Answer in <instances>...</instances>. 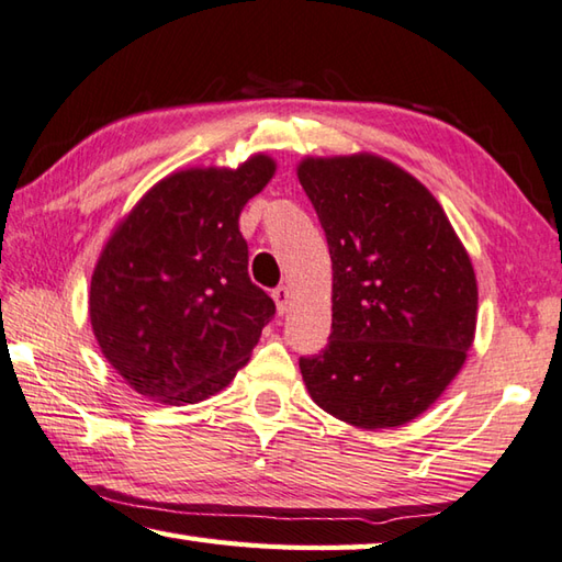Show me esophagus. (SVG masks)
<instances>
[{"instance_id": "esophagus-1", "label": "esophagus", "mask_w": 562, "mask_h": 562, "mask_svg": "<svg viewBox=\"0 0 562 562\" xmlns=\"http://www.w3.org/2000/svg\"><path fill=\"white\" fill-rule=\"evenodd\" d=\"M272 300H274V304H278V314H284V312H288V307H290L292 294H290L288 288H278V290L272 292Z\"/></svg>"}]
</instances>
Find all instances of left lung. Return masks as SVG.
<instances>
[{
    "label": "left lung",
    "mask_w": 562,
    "mask_h": 562,
    "mask_svg": "<svg viewBox=\"0 0 562 562\" xmlns=\"http://www.w3.org/2000/svg\"><path fill=\"white\" fill-rule=\"evenodd\" d=\"M297 177L331 255V334L300 359L312 401L361 430L423 415L467 361L476 274L440 203L393 161L307 157Z\"/></svg>",
    "instance_id": "obj_1"
}]
</instances>
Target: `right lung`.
<instances>
[{
  "label": "right lung",
  "mask_w": 562,
  "mask_h": 562,
  "mask_svg": "<svg viewBox=\"0 0 562 562\" xmlns=\"http://www.w3.org/2000/svg\"><path fill=\"white\" fill-rule=\"evenodd\" d=\"M274 169L252 155L236 169L175 171L112 231L88 314L100 351L139 395L206 401L248 363L274 302L250 282L238 218Z\"/></svg>",
  "instance_id": "obj_1"
}]
</instances>
